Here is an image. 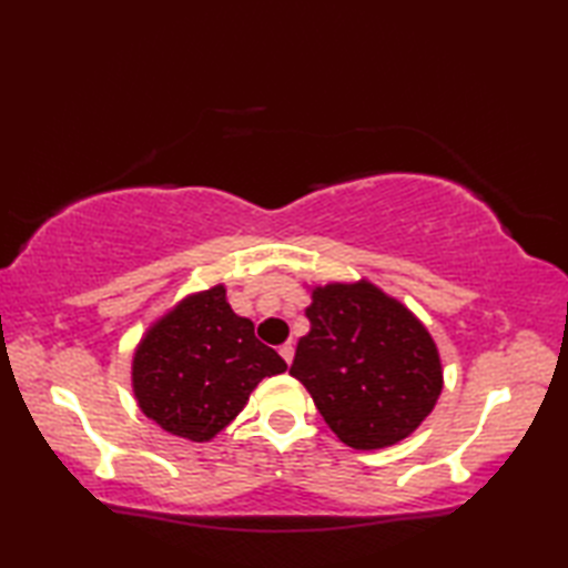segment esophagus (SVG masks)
I'll return each instance as SVG.
<instances>
[{
  "label": "esophagus",
  "instance_id": "obj_1",
  "mask_svg": "<svg viewBox=\"0 0 568 568\" xmlns=\"http://www.w3.org/2000/svg\"><path fill=\"white\" fill-rule=\"evenodd\" d=\"M277 352H281V356L285 358V364H293V356H295V346L291 344V342H285L281 348H277Z\"/></svg>",
  "mask_w": 568,
  "mask_h": 568
}]
</instances>
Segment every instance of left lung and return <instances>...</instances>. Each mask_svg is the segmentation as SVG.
Instances as JSON below:
<instances>
[{
	"mask_svg": "<svg viewBox=\"0 0 568 568\" xmlns=\"http://www.w3.org/2000/svg\"><path fill=\"white\" fill-rule=\"evenodd\" d=\"M310 332L291 376L358 452L395 446L429 417L444 388L437 342L413 310L368 277L307 285Z\"/></svg>",
	"mask_w": 568,
	"mask_h": 568,
	"instance_id": "1",
	"label": "left lung"
}]
</instances>
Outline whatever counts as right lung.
Listing matches in <instances>:
<instances>
[{
	"instance_id": "right-lung-1",
	"label": "right lung",
	"mask_w": 568,
	"mask_h": 568,
	"mask_svg": "<svg viewBox=\"0 0 568 568\" xmlns=\"http://www.w3.org/2000/svg\"><path fill=\"white\" fill-rule=\"evenodd\" d=\"M285 361L253 334L226 300V285L187 293L155 317L131 354V390L139 409L168 434L212 442L263 378Z\"/></svg>"
}]
</instances>
